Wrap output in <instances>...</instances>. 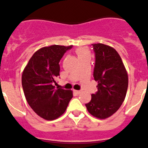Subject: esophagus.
Returning a JSON list of instances; mask_svg holds the SVG:
<instances>
[{"label":"esophagus","mask_w":148,"mask_h":148,"mask_svg":"<svg viewBox=\"0 0 148 148\" xmlns=\"http://www.w3.org/2000/svg\"><path fill=\"white\" fill-rule=\"evenodd\" d=\"M74 92H75V94H77V95H79L82 92H81L80 90H74Z\"/></svg>","instance_id":"obj_1"}]
</instances>
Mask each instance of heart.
<instances>
[{"instance_id": "heart-1", "label": "heart", "mask_w": 148, "mask_h": 148, "mask_svg": "<svg viewBox=\"0 0 148 148\" xmlns=\"http://www.w3.org/2000/svg\"><path fill=\"white\" fill-rule=\"evenodd\" d=\"M75 52H76V54L78 55V58L82 57V56H86V55H90V51H89L87 48H84V47L78 48Z\"/></svg>"}]
</instances>
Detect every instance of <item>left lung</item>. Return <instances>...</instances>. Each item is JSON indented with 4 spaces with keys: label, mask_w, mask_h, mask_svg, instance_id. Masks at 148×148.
<instances>
[{
    "label": "left lung",
    "mask_w": 148,
    "mask_h": 148,
    "mask_svg": "<svg viewBox=\"0 0 148 148\" xmlns=\"http://www.w3.org/2000/svg\"><path fill=\"white\" fill-rule=\"evenodd\" d=\"M95 63L93 77L98 91L86 107L90 114L105 119L119 109L126 96L128 75L117 51L103 44H92Z\"/></svg>",
    "instance_id": "8db88e82"
}]
</instances>
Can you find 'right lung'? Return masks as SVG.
Returning <instances> with one entry per match:
<instances>
[{
  "label": "right lung",
  "instance_id": "right-lung-1",
  "mask_svg": "<svg viewBox=\"0 0 148 148\" xmlns=\"http://www.w3.org/2000/svg\"><path fill=\"white\" fill-rule=\"evenodd\" d=\"M72 46L52 45L37 50L22 74V87L27 103L35 113L46 120L58 119L73 98V91L55 89L59 75V61Z\"/></svg>",
  "mask_w": 148,
  "mask_h": 148
}]
</instances>
